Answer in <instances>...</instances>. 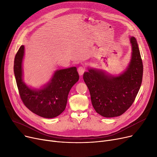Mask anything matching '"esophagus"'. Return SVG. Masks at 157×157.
Here are the masks:
<instances>
[{"instance_id":"obj_1","label":"esophagus","mask_w":157,"mask_h":157,"mask_svg":"<svg viewBox=\"0 0 157 157\" xmlns=\"http://www.w3.org/2000/svg\"><path fill=\"white\" fill-rule=\"evenodd\" d=\"M78 73L80 76H82L84 74V72L86 71V68L85 67H83V66H81L78 69Z\"/></svg>"}]
</instances>
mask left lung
I'll return each instance as SVG.
<instances>
[{"label":"left lung","instance_id":"left-lung-1","mask_svg":"<svg viewBox=\"0 0 157 157\" xmlns=\"http://www.w3.org/2000/svg\"><path fill=\"white\" fill-rule=\"evenodd\" d=\"M132 57L127 69L118 76H108L90 69L83 74L95 111L105 118L118 117L133 104L141 87L143 65L137 40L130 38Z\"/></svg>","mask_w":157,"mask_h":157}]
</instances>
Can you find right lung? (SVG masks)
<instances>
[{
    "label": "right lung",
    "instance_id": "1",
    "mask_svg": "<svg viewBox=\"0 0 157 157\" xmlns=\"http://www.w3.org/2000/svg\"><path fill=\"white\" fill-rule=\"evenodd\" d=\"M23 56L22 45L16 53L14 62V76L22 102L39 117L46 118L58 117L65 109L70 90L79 80L76 67L56 71L52 79L42 88L32 89L25 84L22 79Z\"/></svg>",
    "mask_w": 157,
    "mask_h": 157
}]
</instances>
